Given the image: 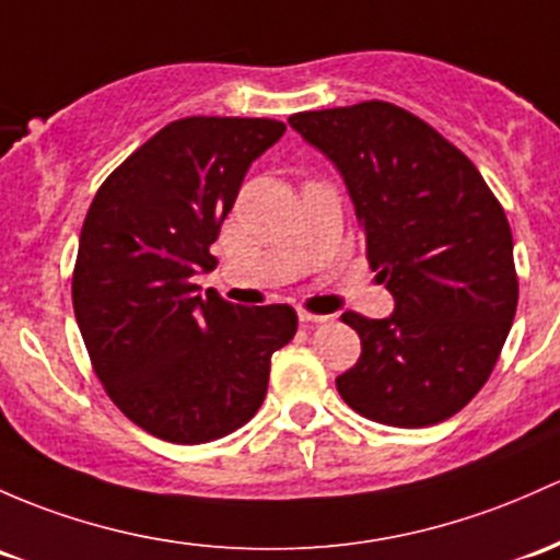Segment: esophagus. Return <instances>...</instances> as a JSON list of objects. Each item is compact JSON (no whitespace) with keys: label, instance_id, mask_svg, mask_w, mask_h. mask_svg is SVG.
Returning <instances> with one entry per match:
<instances>
[{"label":"esophagus","instance_id":"34e87169","mask_svg":"<svg viewBox=\"0 0 560 560\" xmlns=\"http://www.w3.org/2000/svg\"><path fill=\"white\" fill-rule=\"evenodd\" d=\"M298 316H300V322H303V325H327V322H329L327 314H314V311H305V308H300Z\"/></svg>","mask_w":560,"mask_h":560}]
</instances>
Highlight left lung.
Segmentation results:
<instances>
[{"label":"left lung","instance_id":"obj_1","mask_svg":"<svg viewBox=\"0 0 560 560\" xmlns=\"http://www.w3.org/2000/svg\"><path fill=\"white\" fill-rule=\"evenodd\" d=\"M290 126L343 174L388 319L346 311L362 354L335 378L370 421L419 429L456 416L493 373L517 308L513 231L475 163L388 102L298 112Z\"/></svg>","mask_w":560,"mask_h":560}]
</instances>
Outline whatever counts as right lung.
<instances>
[{
    "label": "right lung",
    "instance_id": "add662e5",
    "mask_svg": "<svg viewBox=\"0 0 560 560\" xmlns=\"http://www.w3.org/2000/svg\"><path fill=\"white\" fill-rule=\"evenodd\" d=\"M287 131L268 117H182L98 187L72 273L93 373L144 432L179 445L220 440L260 410L270 357L298 332L292 305L198 295V268L246 168Z\"/></svg>",
    "mask_w": 560,
    "mask_h": 560
}]
</instances>
